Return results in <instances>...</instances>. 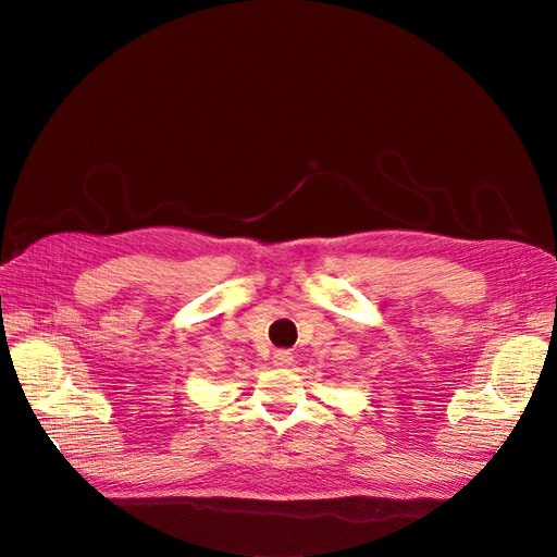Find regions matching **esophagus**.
<instances>
[{
  "label": "esophagus",
  "mask_w": 557,
  "mask_h": 557,
  "mask_svg": "<svg viewBox=\"0 0 557 557\" xmlns=\"http://www.w3.org/2000/svg\"><path fill=\"white\" fill-rule=\"evenodd\" d=\"M274 364H276V367H290V364H293V352H288V350H276V352H274Z\"/></svg>",
  "instance_id": "esophagus-1"
}]
</instances>
